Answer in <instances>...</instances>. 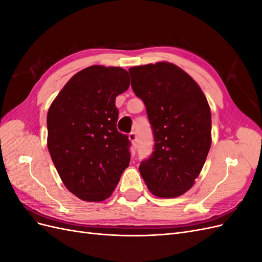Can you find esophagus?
Segmentation results:
<instances>
[{"mask_svg": "<svg viewBox=\"0 0 262 262\" xmlns=\"http://www.w3.org/2000/svg\"><path fill=\"white\" fill-rule=\"evenodd\" d=\"M129 140H130V142H131V143H132L133 145H137L138 138H137L136 132H131V133L129 134Z\"/></svg>", "mask_w": 262, "mask_h": 262, "instance_id": "obj_1", "label": "esophagus"}]
</instances>
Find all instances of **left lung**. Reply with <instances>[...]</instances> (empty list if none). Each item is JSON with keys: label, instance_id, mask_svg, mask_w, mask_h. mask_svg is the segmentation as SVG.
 <instances>
[{"label": "left lung", "instance_id": "left-lung-1", "mask_svg": "<svg viewBox=\"0 0 262 262\" xmlns=\"http://www.w3.org/2000/svg\"><path fill=\"white\" fill-rule=\"evenodd\" d=\"M129 72L155 140L140 173L155 196L177 198L192 188L207 160L212 143L209 102L193 78L170 62L133 67Z\"/></svg>", "mask_w": 262, "mask_h": 262}]
</instances>
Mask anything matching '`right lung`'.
I'll list each match as a JSON object with an SVG mask.
<instances>
[{"label":"right lung","mask_w":262,"mask_h":262,"mask_svg":"<svg viewBox=\"0 0 262 262\" xmlns=\"http://www.w3.org/2000/svg\"><path fill=\"white\" fill-rule=\"evenodd\" d=\"M129 86L124 69L92 66L70 78L48 110L47 146L62 182L78 199H108L129 166L130 141L117 130L115 105Z\"/></svg>","instance_id":"add662e5"}]
</instances>
